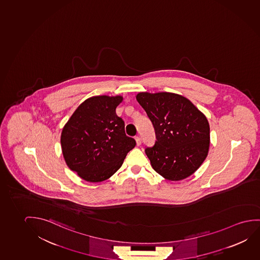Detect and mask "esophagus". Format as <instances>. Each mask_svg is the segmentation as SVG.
I'll list each match as a JSON object with an SVG mask.
<instances>
[{"mask_svg":"<svg viewBox=\"0 0 260 260\" xmlns=\"http://www.w3.org/2000/svg\"><path fill=\"white\" fill-rule=\"evenodd\" d=\"M136 143H137V146H140L141 145V139H140L139 136H137L135 137Z\"/></svg>","mask_w":260,"mask_h":260,"instance_id":"esophagus-1","label":"esophagus"}]
</instances>
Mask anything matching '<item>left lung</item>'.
Instances as JSON below:
<instances>
[{
    "label": "left lung",
    "instance_id": "obj_1",
    "mask_svg": "<svg viewBox=\"0 0 260 260\" xmlns=\"http://www.w3.org/2000/svg\"><path fill=\"white\" fill-rule=\"evenodd\" d=\"M136 98L155 132V143L145 150L153 169L169 181L190 176L203 164L209 149L207 117L180 94L142 92Z\"/></svg>",
    "mask_w": 260,
    "mask_h": 260
}]
</instances>
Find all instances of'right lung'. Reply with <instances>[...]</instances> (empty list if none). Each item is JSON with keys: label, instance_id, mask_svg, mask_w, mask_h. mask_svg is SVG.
Here are the masks:
<instances>
[{"label": "right lung", "instance_id": "obj_1", "mask_svg": "<svg viewBox=\"0 0 260 260\" xmlns=\"http://www.w3.org/2000/svg\"><path fill=\"white\" fill-rule=\"evenodd\" d=\"M121 95L87 98L64 125L60 145L69 168L89 182L109 179L136 146L116 114Z\"/></svg>", "mask_w": 260, "mask_h": 260}]
</instances>
